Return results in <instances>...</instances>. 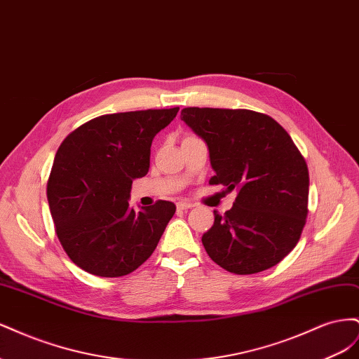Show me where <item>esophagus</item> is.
I'll return each mask as SVG.
<instances>
[{"mask_svg": "<svg viewBox=\"0 0 359 359\" xmlns=\"http://www.w3.org/2000/svg\"><path fill=\"white\" fill-rule=\"evenodd\" d=\"M193 206H194V203H191V202H178V203H177V208L181 210V211L191 210Z\"/></svg>", "mask_w": 359, "mask_h": 359, "instance_id": "obj_1", "label": "esophagus"}]
</instances>
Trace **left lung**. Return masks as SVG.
Listing matches in <instances>:
<instances>
[{
    "label": "left lung",
    "instance_id": "8db88e82",
    "mask_svg": "<svg viewBox=\"0 0 359 359\" xmlns=\"http://www.w3.org/2000/svg\"><path fill=\"white\" fill-rule=\"evenodd\" d=\"M181 119L210 149V184L238 190L233 206L202 236L206 253L233 274H256L283 260L309 214V169L276 119L248 109L186 107Z\"/></svg>",
    "mask_w": 359,
    "mask_h": 359
}]
</instances>
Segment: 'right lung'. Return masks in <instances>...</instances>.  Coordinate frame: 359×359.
<instances>
[{"mask_svg":"<svg viewBox=\"0 0 359 359\" xmlns=\"http://www.w3.org/2000/svg\"><path fill=\"white\" fill-rule=\"evenodd\" d=\"M180 107L97 116L60 145L48 180L55 232L73 264L99 277L133 273L153 255L175 205L130 208L132 182L149 169L154 136Z\"/></svg>","mask_w":359,"mask_h":359,"instance_id":"add662e5","label":"right lung"}]
</instances>
